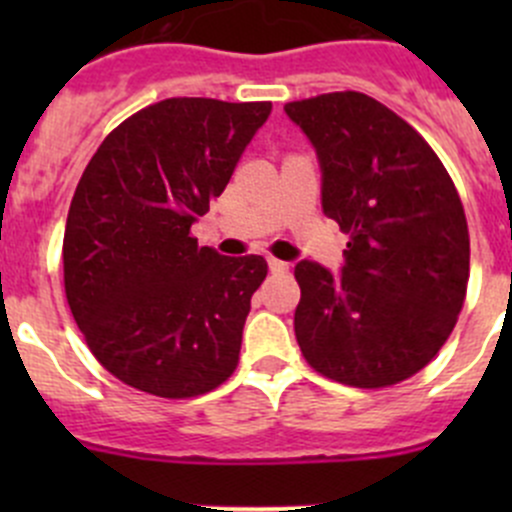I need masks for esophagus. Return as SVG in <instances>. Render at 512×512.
Segmentation results:
<instances>
[{"mask_svg": "<svg viewBox=\"0 0 512 512\" xmlns=\"http://www.w3.org/2000/svg\"><path fill=\"white\" fill-rule=\"evenodd\" d=\"M267 265H270V272H275V275H285V272L289 270L287 262L275 260V257H270V260H267Z\"/></svg>", "mask_w": 512, "mask_h": 512, "instance_id": "34e87169", "label": "esophagus"}]
</instances>
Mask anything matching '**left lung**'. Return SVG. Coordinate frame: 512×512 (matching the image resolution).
Listing matches in <instances>:
<instances>
[{"label": "left lung", "instance_id": "1", "mask_svg": "<svg viewBox=\"0 0 512 512\" xmlns=\"http://www.w3.org/2000/svg\"><path fill=\"white\" fill-rule=\"evenodd\" d=\"M322 165V208L349 242L342 275L294 267V334L327 379L384 389L418 374L463 309L471 240L441 158L414 126L359 91L285 106Z\"/></svg>", "mask_w": 512, "mask_h": 512}]
</instances>
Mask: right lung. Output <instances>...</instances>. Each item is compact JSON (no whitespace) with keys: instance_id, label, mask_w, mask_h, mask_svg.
I'll return each mask as SVG.
<instances>
[{"instance_id":"1","label":"right lung","mask_w":512,"mask_h":512,"mask_svg":"<svg viewBox=\"0 0 512 512\" xmlns=\"http://www.w3.org/2000/svg\"><path fill=\"white\" fill-rule=\"evenodd\" d=\"M270 101L165 98L113 128L86 165L64 232V289L98 364L160 399L218 389L240 359L260 255L193 237Z\"/></svg>"}]
</instances>
